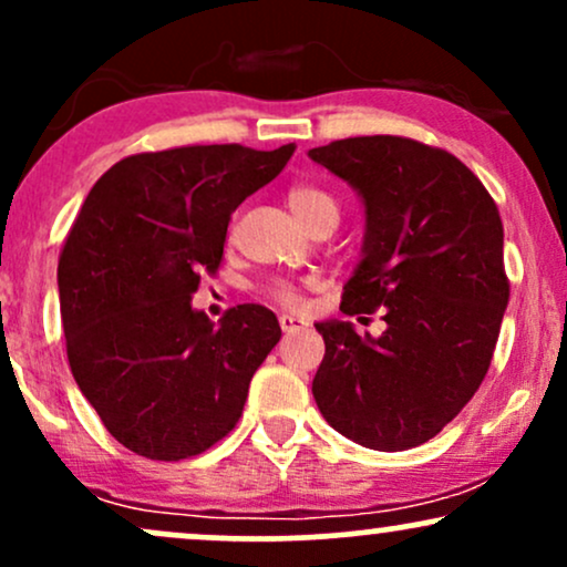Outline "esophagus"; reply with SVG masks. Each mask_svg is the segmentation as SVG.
I'll list each match as a JSON object with an SVG mask.
<instances>
[{
	"instance_id": "obj_1",
	"label": "esophagus",
	"mask_w": 567,
	"mask_h": 567,
	"mask_svg": "<svg viewBox=\"0 0 567 567\" xmlns=\"http://www.w3.org/2000/svg\"><path fill=\"white\" fill-rule=\"evenodd\" d=\"M279 328H282L285 333H298V330L306 328V322L296 315H279Z\"/></svg>"
}]
</instances>
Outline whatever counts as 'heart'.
I'll return each mask as SVG.
<instances>
[{
  "instance_id": "b5f03b06",
  "label": "heart",
  "mask_w": 567,
  "mask_h": 567,
  "mask_svg": "<svg viewBox=\"0 0 567 567\" xmlns=\"http://www.w3.org/2000/svg\"><path fill=\"white\" fill-rule=\"evenodd\" d=\"M288 207L303 226L315 224V220L320 218H330L338 224V199L322 186H292L288 192ZM266 296H269L271 301H277L279 306L301 303V290H298V285L288 282V279H275V282L266 285Z\"/></svg>"
}]
</instances>
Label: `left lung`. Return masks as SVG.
Returning a JSON list of instances; mask_svg holds the SVG:
<instances>
[{"mask_svg":"<svg viewBox=\"0 0 567 567\" xmlns=\"http://www.w3.org/2000/svg\"><path fill=\"white\" fill-rule=\"evenodd\" d=\"M311 162L365 207L343 315L383 309L379 338L324 320L311 381L336 432L370 451H408L451 424L491 368L509 303L498 207L464 162L426 143L362 135L311 148Z\"/></svg>","mask_w":567,"mask_h":567,"instance_id":"obj_1","label":"left lung"}]
</instances>
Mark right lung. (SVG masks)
I'll return each mask as SVG.
<instances>
[{"label":"right lung","mask_w":567,"mask_h":567,"mask_svg":"<svg viewBox=\"0 0 567 567\" xmlns=\"http://www.w3.org/2000/svg\"><path fill=\"white\" fill-rule=\"evenodd\" d=\"M296 146L239 143L135 154L97 178L61 261L66 354L76 386L127 451L181 461L216 445L277 347L275 311L194 309L202 271L224 258L231 213L275 181Z\"/></svg>","instance_id":"add662e5"}]
</instances>
